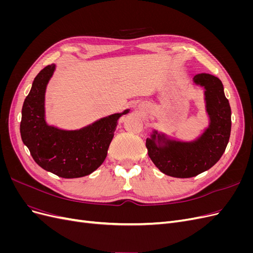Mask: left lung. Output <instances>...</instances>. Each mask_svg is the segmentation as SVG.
<instances>
[{"mask_svg": "<svg viewBox=\"0 0 253 253\" xmlns=\"http://www.w3.org/2000/svg\"><path fill=\"white\" fill-rule=\"evenodd\" d=\"M193 79L206 89L210 126L193 142L168 140L164 136H156V133L145 142L149 156L158 169L178 178L193 177L215 165L224 154L231 132V109L224 94L223 83L209 74L196 75Z\"/></svg>", "mask_w": 253, "mask_h": 253, "instance_id": "8db88e82", "label": "left lung"}]
</instances>
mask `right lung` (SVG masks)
<instances>
[{"mask_svg": "<svg viewBox=\"0 0 253 253\" xmlns=\"http://www.w3.org/2000/svg\"><path fill=\"white\" fill-rule=\"evenodd\" d=\"M53 71L55 64L47 65L33 82L22 108L21 137L35 162L44 170L63 178L82 177L104 162L117 120L128 110L78 131H62L47 126L44 119V96Z\"/></svg>", "mask_w": 253, "mask_h": 253, "instance_id": "add662e5", "label": "right lung"}]
</instances>
